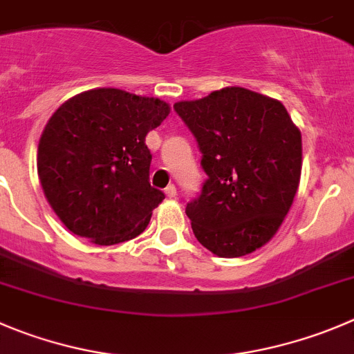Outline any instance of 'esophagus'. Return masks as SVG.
Instances as JSON below:
<instances>
[{"label":"esophagus","mask_w":354,"mask_h":354,"mask_svg":"<svg viewBox=\"0 0 354 354\" xmlns=\"http://www.w3.org/2000/svg\"><path fill=\"white\" fill-rule=\"evenodd\" d=\"M165 194H167L168 198H171V200H174V198H177V187H175L174 184H170V186L165 189Z\"/></svg>","instance_id":"1"}]
</instances>
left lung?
Wrapping results in <instances>:
<instances>
[{"label":"left lung","mask_w":354,"mask_h":354,"mask_svg":"<svg viewBox=\"0 0 354 354\" xmlns=\"http://www.w3.org/2000/svg\"><path fill=\"white\" fill-rule=\"evenodd\" d=\"M174 107L196 137L208 175L200 198L186 208L194 236L224 259L259 250L294 203L301 130L280 100L241 86Z\"/></svg>","instance_id":"obj_1"}]
</instances>
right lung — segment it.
<instances>
[{"mask_svg": "<svg viewBox=\"0 0 354 354\" xmlns=\"http://www.w3.org/2000/svg\"><path fill=\"white\" fill-rule=\"evenodd\" d=\"M170 104L120 88L67 99L43 129L38 177L57 217L95 245L139 236L165 194L151 186L146 136Z\"/></svg>", "mask_w": 354, "mask_h": 354, "instance_id": "right-lung-1", "label": "right lung"}]
</instances>
